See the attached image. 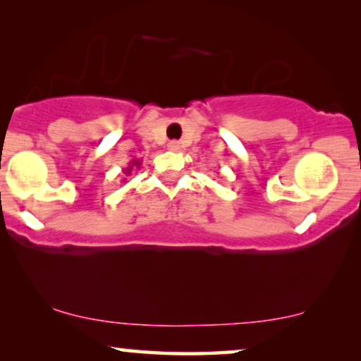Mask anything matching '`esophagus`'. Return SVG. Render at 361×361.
<instances>
[{
    "label": "esophagus",
    "mask_w": 361,
    "mask_h": 361,
    "mask_svg": "<svg viewBox=\"0 0 361 361\" xmlns=\"http://www.w3.org/2000/svg\"><path fill=\"white\" fill-rule=\"evenodd\" d=\"M167 149H169V151H180V142L179 141H171L169 145H167Z\"/></svg>",
    "instance_id": "1"
}]
</instances>
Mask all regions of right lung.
I'll return each instance as SVG.
<instances>
[{"mask_svg": "<svg viewBox=\"0 0 361 361\" xmlns=\"http://www.w3.org/2000/svg\"><path fill=\"white\" fill-rule=\"evenodd\" d=\"M141 162H142V161H140V159H135V161H131V162H130V166H128L126 169L123 171V174H125V176H130L131 172L135 171V169H140V167H141ZM121 180H123V182H126V177H123Z\"/></svg>", "mask_w": 361, "mask_h": 361, "instance_id": "1", "label": "right lung"}]
</instances>
